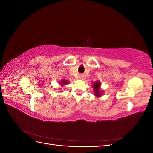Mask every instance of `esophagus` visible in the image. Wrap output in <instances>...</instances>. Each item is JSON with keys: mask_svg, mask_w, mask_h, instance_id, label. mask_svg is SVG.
<instances>
[{"mask_svg": "<svg viewBox=\"0 0 153 153\" xmlns=\"http://www.w3.org/2000/svg\"><path fill=\"white\" fill-rule=\"evenodd\" d=\"M82 77H83V76H82V75H79V78H80V79H82Z\"/></svg>", "mask_w": 153, "mask_h": 153, "instance_id": "1", "label": "esophagus"}]
</instances>
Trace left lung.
I'll list each match as a JSON object with an SVG mask.
<instances>
[{"label": "left lung", "mask_w": 153, "mask_h": 153, "mask_svg": "<svg viewBox=\"0 0 153 153\" xmlns=\"http://www.w3.org/2000/svg\"><path fill=\"white\" fill-rule=\"evenodd\" d=\"M92 87L94 89V96L96 97H101L103 92L101 89V82L99 80L95 82L94 84L92 85Z\"/></svg>", "instance_id": "left-lung-1"}]
</instances>
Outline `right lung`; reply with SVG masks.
Returning a JSON list of instances; mask_svg holds the SVG:
<instances>
[{
	"instance_id": "obj_1",
	"label": "right lung",
	"mask_w": 153,
	"mask_h": 153,
	"mask_svg": "<svg viewBox=\"0 0 153 153\" xmlns=\"http://www.w3.org/2000/svg\"><path fill=\"white\" fill-rule=\"evenodd\" d=\"M69 83V81L68 80H61V81L59 82V84L60 85H61V87H63L64 85H67Z\"/></svg>"
}]
</instances>
